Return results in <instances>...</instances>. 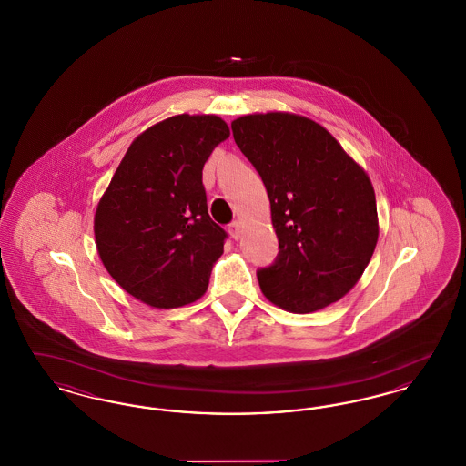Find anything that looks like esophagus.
Returning <instances> with one entry per match:
<instances>
[{"instance_id": "34e87169", "label": "esophagus", "mask_w": 466, "mask_h": 466, "mask_svg": "<svg viewBox=\"0 0 466 466\" xmlns=\"http://www.w3.org/2000/svg\"><path fill=\"white\" fill-rule=\"evenodd\" d=\"M228 234H230L232 239L238 241V239L241 238V222L236 220V222L230 223V225H228Z\"/></svg>"}]
</instances>
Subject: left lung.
Instances as JSON below:
<instances>
[{
    "mask_svg": "<svg viewBox=\"0 0 466 466\" xmlns=\"http://www.w3.org/2000/svg\"><path fill=\"white\" fill-rule=\"evenodd\" d=\"M232 134L266 185L279 243L276 260L257 270L264 295L297 314L337 302L376 249V194L367 173L306 116L244 115Z\"/></svg>",
    "mask_w": 466,
    "mask_h": 466,
    "instance_id": "8db88e82",
    "label": "left lung"
}]
</instances>
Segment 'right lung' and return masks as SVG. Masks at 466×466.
Instances as JSON below:
<instances>
[{
	"label": "right lung",
	"mask_w": 466,
	"mask_h": 466,
	"mask_svg": "<svg viewBox=\"0 0 466 466\" xmlns=\"http://www.w3.org/2000/svg\"><path fill=\"white\" fill-rule=\"evenodd\" d=\"M228 126L217 115H177L139 134L94 217L111 278L160 309L196 302L222 257L227 232L208 215L202 167Z\"/></svg>",
	"instance_id": "1"
}]
</instances>
